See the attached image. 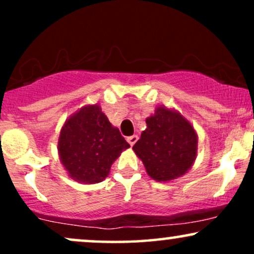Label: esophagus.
I'll use <instances>...</instances> for the list:
<instances>
[{"label": "esophagus", "instance_id": "obj_1", "mask_svg": "<svg viewBox=\"0 0 254 254\" xmlns=\"http://www.w3.org/2000/svg\"><path fill=\"white\" fill-rule=\"evenodd\" d=\"M127 142H129V144L130 145H133L137 142V139H138V136L137 135H132V136H130V137H127Z\"/></svg>", "mask_w": 254, "mask_h": 254}]
</instances>
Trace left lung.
Masks as SVG:
<instances>
[{
    "instance_id": "left-lung-1",
    "label": "left lung",
    "mask_w": 254,
    "mask_h": 254,
    "mask_svg": "<svg viewBox=\"0 0 254 254\" xmlns=\"http://www.w3.org/2000/svg\"><path fill=\"white\" fill-rule=\"evenodd\" d=\"M132 149L153 179L167 182L183 176L193 164L197 154V135L192 125L178 112L157 107L145 121Z\"/></svg>"
}]
</instances>
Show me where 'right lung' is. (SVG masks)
Listing matches in <instances>:
<instances>
[{"mask_svg":"<svg viewBox=\"0 0 254 254\" xmlns=\"http://www.w3.org/2000/svg\"><path fill=\"white\" fill-rule=\"evenodd\" d=\"M129 147L98 105L83 107L69 118L58 141L61 161L69 176L84 184L103 182L115 160Z\"/></svg>","mask_w":254,"mask_h":254,"instance_id":"obj_1","label":"right lung"}]
</instances>
